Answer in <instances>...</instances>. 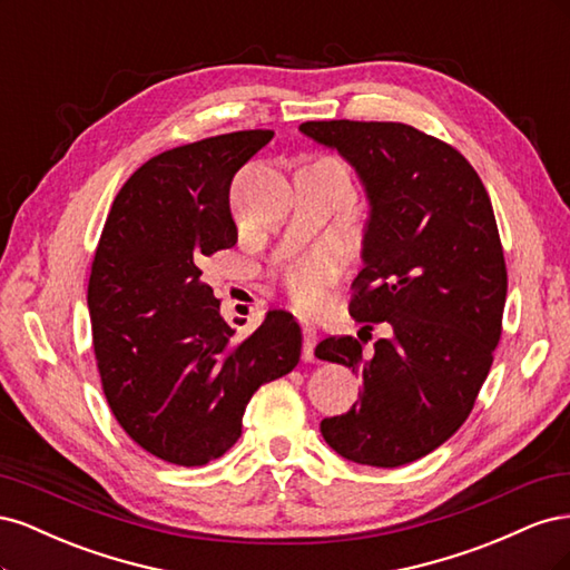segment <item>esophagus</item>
<instances>
[{
    "label": "esophagus",
    "mask_w": 570,
    "mask_h": 570,
    "mask_svg": "<svg viewBox=\"0 0 570 570\" xmlns=\"http://www.w3.org/2000/svg\"><path fill=\"white\" fill-rule=\"evenodd\" d=\"M302 335H304V347H302V358L304 361H314V350H316V342H318V335L312 325H304L302 327Z\"/></svg>",
    "instance_id": "obj_1"
}]
</instances>
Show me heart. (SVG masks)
Returning a JSON list of instances; mask_svg holds the SVG:
<instances>
[{"mask_svg": "<svg viewBox=\"0 0 570 570\" xmlns=\"http://www.w3.org/2000/svg\"><path fill=\"white\" fill-rule=\"evenodd\" d=\"M337 273L335 247H318L285 271V292L299 312H316Z\"/></svg>", "mask_w": 570, "mask_h": 570, "instance_id": "1", "label": "heart"}]
</instances>
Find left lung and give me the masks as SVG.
<instances>
[{"mask_svg": "<svg viewBox=\"0 0 570 570\" xmlns=\"http://www.w3.org/2000/svg\"><path fill=\"white\" fill-rule=\"evenodd\" d=\"M364 183L371 218L350 314L387 322L366 355L352 335L316 356L361 377L358 402L321 433L354 463L394 469L430 454L469 419L502 337L507 264L492 202L461 151L390 120H306Z\"/></svg>", "mask_w": 570, "mask_h": 570, "instance_id": "left-lung-1", "label": "left lung"}]
</instances>
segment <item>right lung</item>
Returning <instances> with one entry per match:
<instances>
[{
    "label": "right lung",
    "mask_w": 570,
    "mask_h": 570,
    "mask_svg": "<svg viewBox=\"0 0 570 570\" xmlns=\"http://www.w3.org/2000/svg\"><path fill=\"white\" fill-rule=\"evenodd\" d=\"M273 130L157 154L120 187L95 252L88 308L111 413L145 452L204 465L243 435L252 394L299 364L302 331L268 312L247 337L220 316L204 258L237 243L230 183Z\"/></svg>",
    "instance_id": "add662e5"
}]
</instances>
